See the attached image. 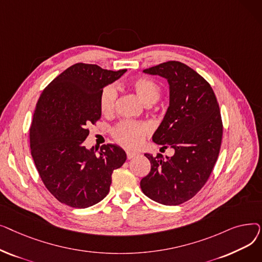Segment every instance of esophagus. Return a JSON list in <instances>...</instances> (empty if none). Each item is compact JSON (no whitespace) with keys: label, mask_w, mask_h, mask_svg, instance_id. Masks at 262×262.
Listing matches in <instances>:
<instances>
[{"label":"esophagus","mask_w":262,"mask_h":262,"mask_svg":"<svg viewBox=\"0 0 262 262\" xmlns=\"http://www.w3.org/2000/svg\"><path fill=\"white\" fill-rule=\"evenodd\" d=\"M138 155H139V153H137V152H133V150H126L127 159H132V158L138 156Z\"/></svg>","instance_id":"esophagus-1"}]
</instances>
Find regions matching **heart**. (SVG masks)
Instances as JSON below:
<instances>
[{"label": "heart", "instance_id": "1", "mask_svg": "<svg viewBox=\"0 0 262 262\" xmlns=\"http://www.w3.org/2000/svg\"><path fill=\"white\" fill-rule=\"evenodd\" d=\"M128 87L136 92L145 104L155 103L160 96L161 88L155 80L146 76H139L128 82ZM117 90L114 86L105 87L100 94V108L104 115H112L116 107ZM149 125L143 122L122 121L113 129L115 140L125 147L138 146L149 133Z\"/></svg>", "mask_w": 262, "mask_h": 262}]
</instances>
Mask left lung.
Masks as SVG:
<instances>
[{"label": "left lung", "mask_w": 262, "mask_h": 262, "mask_svg": "<svg viewBox=\"0 0 262 262\" xmlns=\"http://www.w3.org/2000/svg\"><path fill=\"white\" fill-rule=\"evenodd\" d=\"M143 72L169 82L170 104L153 141L175 153L166 158L144 154L150 171L140 187L150 200L176 206L193 198L208 181L222 142L221 113L208 81L187 64L167 61Z\"/></svg>", "instance_id": "left-lung-1"}]
</instances>
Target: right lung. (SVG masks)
<instances>
[{
	"label": "right lung",
	"instance_id": "right-lung-1",
	"mask_svg": "<svg viewBox=\"0 0 262 262\" xmlns=\"http://www.w3.org/2000/svg\"><path fill=\"white\" fill-rule=\"evenodd\" d=\"M126 70L75 63L41 93L30 128L31 153L41 181L60 203L87 208L109 192L114 170L126 160L124 150L104 144L99 153L82 142L88 125L101 118L100 94Z\"/></svg>",
	"mask_w": 262,
	"mask_h": 262
}]
</instances>
